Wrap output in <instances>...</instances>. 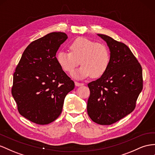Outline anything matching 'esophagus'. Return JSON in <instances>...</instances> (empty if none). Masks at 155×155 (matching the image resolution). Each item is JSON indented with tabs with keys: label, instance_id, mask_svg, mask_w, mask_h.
Segmentation results:
<instances>
[{
	"label": "esophagus",
	"instance_id": "1",
	"mask_svg": "<svg viewBox=\"0 0 155 155\" xmlns=\"http://www.w3.org/2000/svg\"><path fill=\"white\" fill-rule=\"evenodd\" d=\"M75 85H76L78 87H79V86H82L84 84H83V83H80V82H78V81H75Z\"/></svg>",
	"mask_w": 155,
	"mask_h": 155
}]
</instances>
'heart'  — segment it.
<instances>
[{"label": "heart", "mask_w": 155, "mask_h": 155, "mask_svg": "<svg viewBox=\"0 0 155 155\" xmlns=\"http://www.w3.org/2000/svg\"><path fill=\"white\" fill-rule=\"evenodd\" d=\"M69 49L70 52H58L57 60L62 70L68 73H72L81 63V68L73 74L76 78L91 75L93 78L100 77L110 64V50L102 43L79 37L70 44Z\"/></svg>", "instance_id": "b5f03b06"}]
</instances>
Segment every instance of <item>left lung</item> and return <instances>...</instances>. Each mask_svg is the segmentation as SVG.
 <instances>
[{
	"label": "left lung",
	"instance_id": "left-lung-1",
	"mask_svg": "<svg viewBox=\"0 0 155 155\" xmlns=\"http://www.w3.org/2000/svg\"><path fill=\"white\" fill-rule=\"evenodd\" d=\"M98 35L110 49V61L101 77L88 83L87 113L94 123L110 125L135 109L143 89L142 68L126 44L107 35Z\"/></svg>",
	"mask_w": 155,
	"mask_h": 155
}]
</instances>
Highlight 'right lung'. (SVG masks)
Wrapping results in <instances>:
<instances>
[{"instance_id": "obj_1", "label": "right lung", "mask_w": 155, "mask_h": 155, "mask_svg": "<svg viewBox=\"0 0 155 155\" xmlns=\"http://www.w3.org/2000/svg\"><path fill=\"white\" fill-rule=\"evenodd\" d=\"M68 38L54 32L29 44L14 73L12 94L19 114L38 124H48L62 112L74 82L58 64L56 53Z\"/></svg>"}]
</instances>
